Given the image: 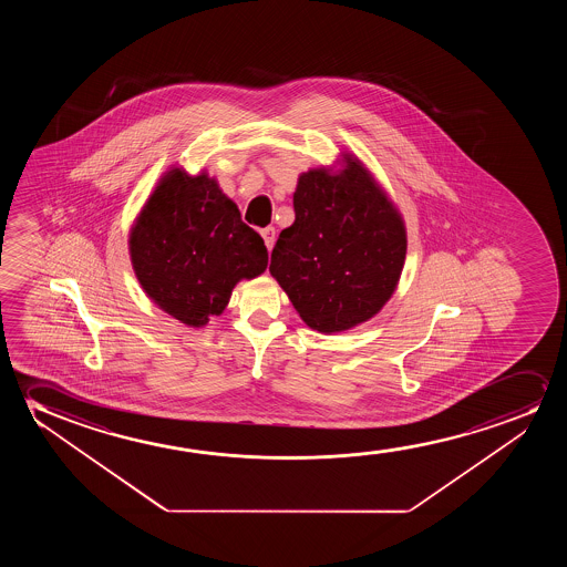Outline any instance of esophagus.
Listing matches in <instances>:
<instances>
[{"label": "esophagus", "instance_id": "34e87169", "mask_svg": "<svg viewBox=\"0 0 567 567\" xmlns=\"http://www.w3.org/2000/svg\"><path fill=\"white\" fill-rule=\"evenodd\" d=\"M275 228L272 226H267V228H264L261 230V236H264L265 246H267V249L271 251L272 246H275Z\"/></svg>", "mask_w": 567, "mask_h": 567}]
</instances>
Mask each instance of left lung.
<instances>
[{
	"mask_svg": "<svg viewBox=\"0 0 567 567\" xmlns=\"http://www.w3.org/2000/svg\"><path fill=\"white\" fill-rule=\"evenodd\" d=\"M295 213L269 271L303 323L341 333L380 313L403 272L406 228L372 172L350 153L339 168L302 172Z\"/></svg>",
	"mask_w": 567,
	"mask_h": 567,
	"instance_id": "8db88e82",
	"label": "left lung"
}]
</instances>
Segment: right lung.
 <instances>
[{"label":"right lung","mask_w":567,"mask_h":567,"mask_svg":"<svg viewBox=\"0 0 567 567\" xmlns=\"http://www.w3.org/2000/svg\"><path fill=\"white\" fill-rule=\"evenodd\" d=\"M130 257L141 288L168 316L203 327L241 279L267 269L264 238L207 172L171 168L133 220Z\"/></svg>","instance_id":"obj_1"}]
</instances>
